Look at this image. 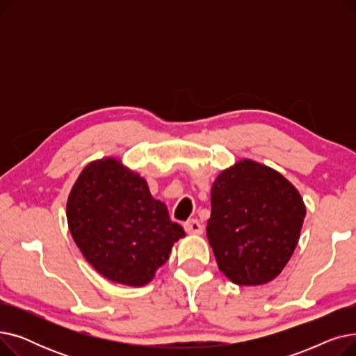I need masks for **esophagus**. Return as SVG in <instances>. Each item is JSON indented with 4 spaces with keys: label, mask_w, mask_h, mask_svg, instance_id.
Wrapping results in <instances>:
<instances>
[{
    "label": "esophagus",
    "mask_w": 356,
    "mask_h": 356,
    "mask_svg": "<svg viewBox=\"0 0 356 356\" xmlns=\"http://www.w3.org/2000/svg\"><path fill=\"white\" fill-rule=\"evenodd\" d=\"M184 231L191 234V235H200L203 234V225L197 219H189L188 222H184Z\"/></svg>",
    "instance_id": "1"
}]
</instances>
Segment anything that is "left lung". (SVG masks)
I'll use <instances>...</instances> for the list:
<instances>
[{
	"label": "left lung",
	"mask_w": 356,
	"mask_h": 356,
	"mask_svg": "<svg viewBox=\"0 0 356 356\" xmlns=\"http://www.w3.org/2000/svg\"><path fill=\"white\" fill-rule=\"evenodd\" d=\"M207 235L219 270L238 286L274 280L291 258L306 216L294 186L274 168L244 159L211 191Z\"/></svg>",
	"instance_id": "obj_1"
}]
</instances>
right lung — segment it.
<instances>
[{"mask_svg": "<svg viewBox=\"0 0 356 356\" xmlns=\"http://www.w3.org/2000/svg\"><path fill=\"white\" fill-rule=\"evenodd\" d=\"M67 225L88 263L114 283L141 287L186 234L147 181L120 160L89 163L67 197Z\"/></svg>", "mask_w": 356, "mask_h": 356, "instance_id": "1", "label": "right lung"}]
</instances>
